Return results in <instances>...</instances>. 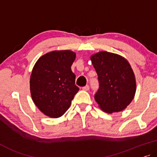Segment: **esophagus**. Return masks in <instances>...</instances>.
<instances>
[{
    "mask_svg": "<svg viewBox=\"0 0 157 157\" xmlns=\"http://www.w3.org/2000/svg\"><path fill=\"white\" fill-rule=\"evenodd\" d=\"M82 90H85V91H88L90 90V86L89 85H86L85 87H82Z\"/></svg>",
    "mask_w": 157,
    "mask_h": 157,
    "instance_id": "1",
    "label": "esophagus"
}]
</instances>
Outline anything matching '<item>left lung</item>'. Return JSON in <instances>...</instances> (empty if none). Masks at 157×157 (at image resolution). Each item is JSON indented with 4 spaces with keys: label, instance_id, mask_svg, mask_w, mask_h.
Wrapping results in <instances>:
<instances>
[{
    "label": "left lung",
    "instance_id": "obj_1",
    "mask_svg": "<svg viewBox=\"0 0 157 157\" xmlns=\"http://www.w3.org/2000/svg\"><path fill=\"white\" fill-rule=\"evenodd\" d=\"M90 59L100 83L94 95L99 107L109 114L122 111L136 92L135 75L129 62L120 55L107 51L97 52Z\"/></svg>",
    "mask_w": 157,
    "mask_h": 157
}]
</instances>
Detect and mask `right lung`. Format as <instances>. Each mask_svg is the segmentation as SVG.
I'll list each match as a JSON object with an SVG mask.
<instances>
[{
  "label": "right lung",
  "mask_w": 157,
  "mask_h": 157,
  "mask_svg": "<svg viewBox=\"0 0 157 157\" xmlns=\"http://www.w3.org/2000/svg\"><path fill=\"white\" fill-rule=\"evenodd\" d=\"M75 57L71 50H54L40 57L33 68L30 79L33 101L49 117L63 116L79 91L71 70Z\"/></svg>",
  "instance_id": "add662e5"
}]
</instances>
